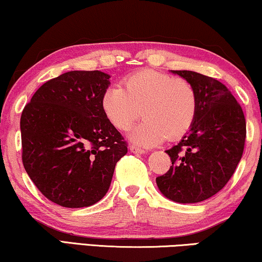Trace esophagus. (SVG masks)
Here are the masks:
<instances>
[{"instance_id": "1", "label": "esophagus", "mask_w": 262, "mask_h": 262, "mask_svg": "<svg viewBox=\"0 0 262 262\" xmlns=\"http://www.w3.org/2000/svg\"><path fill=\"white\" fill-rule=\"evenodd\" d=\"M130 151L131 152H134V154H145V150L144 149H140V147H138V146H135V145H130Z\"/></svg>"}]
</instances>
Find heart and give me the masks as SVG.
I'll return each instance as SVG.
<instances>
[{"mask_svg":"<svg viewBox=\"0 0 262 262\" xmlns=\"http://www.w3.org/2000/svg\"><path fill=\"white\" fill-rule=\"evenodd\" d=\"M124 88L108 87L101 98V106L107 119L120 131L130 128L140 116L145 118L130 134L139 145H156L166 137L181 138L194 125L199 94L189 81L142 70L124 79Z\"/></svg>","mask_w":262,"mask_h":262,"instance_id":"b5f03b06","label":"heart"}]
</instances>
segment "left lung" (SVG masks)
I'll use <instances>...</instances> for the list:
<instances>
[{"label": "left lung", "instance_id": "obj_1", "mask_svg": "<svg viewBox=\"0 0 262 262\" xmlns=\"http://www.w3.org/2000/svg\"><path fill=\"white\" fill-rule=\"evenodd\" d=\"M194 85L199 111L192 127L166 150L171 166L156 178L166 199L197 203L214 196L230 180L244 154L246 120L232 92L214 78L192 71H172Z\"/></svg>", "mask_w": 262, "mask_h": 262}]
</instances>
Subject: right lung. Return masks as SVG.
<instances>
[{"instance_id":"obj_1","label":"right lung","mask_w":262,"mask_h":262,"mask_svg":"<svg viewBox=\"0 0 262 262\" xmlns=\"http://www.w3.org/2000/svg\"><path fill=\"white\" fill-rule=\"evenodd\" d=\"M108 86L104 72H67L45 82L22 111L24 166L41 194L59 206L100 201L127 152L101 106Z\"/></svg>"}]
</instances>
